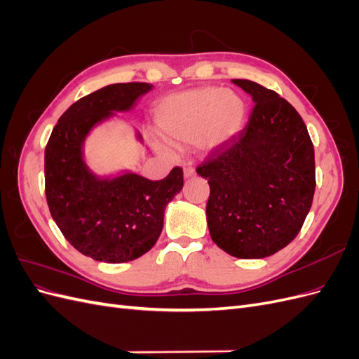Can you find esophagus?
<instances>
[{"label":"esophagus","instance_id":"1","mask_svg":"<svg viewBox=\"0 0 359 359\" xmlns=\"http://www.w3.org/2000/svg\"><path fill=\"white\" fill-rule=\"evenodd\" d=\"M184 177H186V178L194 177V169H193L191 166H186V168H184Z\"/></svg>","mask_w":359,"mask_h":359}]
</instances>
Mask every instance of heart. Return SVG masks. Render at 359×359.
I'll use <instances>...</instances> for the list:
<instances>
[{
	"label": "heart",
	"mask_w": 359,
	"mask_h": 359,
	"mask_svg": "<svg viewBox=\"0 0 359 359\" xmlns=\"http://www.w3.org/2000/svg\"><path fill=\"white\" fill-rule=\"evenodd\" d=\"M244 119L241 97L214 86L172 94L156 107L157 128L168 142H196L203 151L226 144L240 132Z\"/></svg>",
	"instance_id": "obj_1"
}]
</instances>
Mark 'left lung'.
<instances>
[{
	"label": "left lung",
	"instance_id": "1",
	"mask_svg": "<svg viewBox=\"0 0 359 359\" xmlns=\"http://www.w3.org/2000/svg\"><path fill=\"white\" fill-rule=\"evenodd\" d=\"M248 123L198 166L210 184L206 222L212 241L240 259H262L298 235L311 208L314 149L302 118L276 91L247 79Z\"/></svg>",
	"mask_w": 359,
	"mask_h": 359
}]
</instances>
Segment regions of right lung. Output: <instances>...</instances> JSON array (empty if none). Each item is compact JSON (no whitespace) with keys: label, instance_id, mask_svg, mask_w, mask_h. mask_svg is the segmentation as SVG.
Segmentation results:
<instances>
[{"label":"right lung","instance_id":"add662e5","mask_svg":"<svg viewBox=\"0 0 359 359\" xmlns=\"http://www.w3.org/2000/svg\"><path fill=\"white\" fill-rule=\"evenodd\" d=\"M151 88L144 82L114 83L82 97L61 115L45 149L52 219L78 252L100 262H130L153 248L166 205L184 186L178 166L160 181L133 172L102 178L83 160V144L93 127L114 112L130 111Z\"/></svg>","mask_w":359,"mask_h":359}]
</instances>
